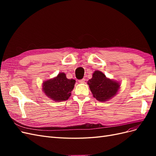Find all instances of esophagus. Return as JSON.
Listing matches in <instances>:
<instances>
[{"label":"esophagus","instance_id":"34e87169","mask_svg":"<svg viewBox=\"0 0 156 156\" xmlns=\"http://www.w3.org/2000/svg\"><path fill=\"white\" fill-rule=\"evenodd\" d=\"M84 82H85V79H82L81 80H79V83L83 84V83H84Z\"/></svg>","mask_w":156,"mask_h":156}]
</instances>
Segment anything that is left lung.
Segmentation results:
<instances>
[{
  "instance_id": "1",
  "label": "left lung",
  "mask_w": 156,
  "mask_h": 156,
  "mask_svg": "<svg viewBox=\"0 0 156 156\" xmlns=\"http://www.w3.org/2000/svg\"><path fill=\"white\" fill-rule=\"evenodd\" d=\"M90 90L99 101H107L115 96L120 88V83L111 79L99 70H96L92 77L87 82Z\"/></svg>"
}]
</instances>
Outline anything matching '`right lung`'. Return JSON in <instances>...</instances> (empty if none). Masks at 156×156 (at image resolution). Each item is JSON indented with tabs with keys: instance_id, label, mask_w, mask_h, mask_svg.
I'll list each match as a JSON object with an SVG mask.
<instances>
[{
	"instance_id": "1",
	"label": "right lung",
	"mask_w": 156,
	"mask_h": 156,
	"mask_svg": "<svg viewBox=\"0 0 156 156\" xmlns=\"http://www.w3.org/2000/svg\"><path fill=\"white\" fill-rule=\"evenodd\" d=\"M75 84V80L69 79L60 72L57 76L46 80L42 84V90L49 98L59 102L68 100Z\"/></svg>"
}]
</instances>
